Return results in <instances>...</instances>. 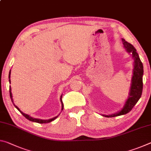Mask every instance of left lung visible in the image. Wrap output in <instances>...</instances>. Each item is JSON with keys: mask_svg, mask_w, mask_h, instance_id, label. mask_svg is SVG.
<instances>
[{"mask_svg": "<svg viewBox=\"0 0 151 151\" xmlns=\"http://www.w3.org/2000/svg\"><path fill=\"white\" fill-rule=\"evenodd\" d=\"M124 48L128 52L131 53L134 60V68L133 70V76L132 78V84L130 91L129 97L127 101L121 111L118 113L112 114V115H103L106 117H114L117 116L123 115L129 112L133 108L134 106L140 98L142 92V75H143V65L140 60L139 56L137 52V50L131 43L127 42L124 39H122Z\"/></svg>", "mask_w": 151, "mask_h": 151, "instance_id": "1", "label": "left lung"}]
</instances>
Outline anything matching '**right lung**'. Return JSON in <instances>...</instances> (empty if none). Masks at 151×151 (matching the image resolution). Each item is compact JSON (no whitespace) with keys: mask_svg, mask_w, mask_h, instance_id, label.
Listing matches in <instances>:
<instances>
[{"mask_svg":"<svg viewBox=\"0 0 151 151\" xmlns=\"http://www.w3.org/2000/svg\"><path fill=\"white\" fill-rule=\"evenodd\" d=\"M10 77H11V71H10V73H9V78H10ZM9 82H11V80H10V79H9ZM10 96H11V100H12V94H11V88H10ZM60 101H61V103H62V110H63L64 105H63V101H62V96H61V97H60ZM14 106L16 107V108H17L18 110H19V111L20 112V113H21V114H22V115H23V116H24L25 117V118H26L27 119L29 120V121H32V122H38V123H40V124H43V123H48V122H51V121H54V120H55L56 118H57V116H56V117H55V118L51 119H49V120H41V119H34V118H32V117L30 116L29 115H28V114L23 113V112H22V111H20V109H19V108H18V107H17V106H15V105H14Z\"/></svg>","mask_w":151,"mask_h":151,"instance_id":"1","label":"right lung"}]
</instances>
